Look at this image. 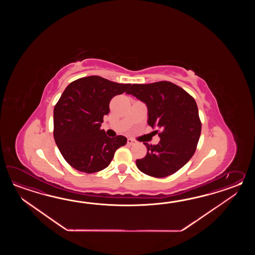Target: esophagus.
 <instances>
[{
    "label": "esophagus",
    "mask_w": 255,
    "mask_h": 255,
    "mask_svg": "<svg viewBox=\"0 0 255 255\" xmlns=\"http://www.w3.org/2000/svg\"><path fill=\"white\" fill-rule=\"evenodd\" d=\"M134 144H135V141L133 140V139H131V138L128 139V145L132 146V145H134Z\"/></svg>",
    "instance_id": "obj_1"
}]
</instances>
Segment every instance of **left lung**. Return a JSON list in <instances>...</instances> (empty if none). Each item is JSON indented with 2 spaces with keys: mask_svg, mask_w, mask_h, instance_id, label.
<instances>
[{
  "mask_svg": "<svg viewBox=\"0 0 255 255\" xmlns=\"http://www.w3.org/2000/svg\"><path fill=\"white\" fill-rule=\"evenodd\" d=\"M126 93L146 104L147 124L160 130L158 144L144 143L147 152L143 158L136 159V167L155 178L177 172L193 156L201 135V120L194 98L167 81L130 85Z\"/></svg>",
  "mask_w": 255,
  "mask_h": 255,
  "instance_id": "obj_1",
  "label": "left lung"
}]
</instances>
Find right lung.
<instances>
[{
	"label": "right lung",
	"instance_id": "add662e5",
	"mask_svg": "<svg viewBox=\"0 0 255 255\" xmlns=\"http://www.w3.org/2000/svg\"><path fill=\"white\" fill-rule=\"evenodd\" d=\"M119 84L98 76L72 82L54 109V137L62 156L73 168L94 173L107 168L127 137H110L100 127L109 113V102L127 91Z\"/></svg>",
	"mask_w": 255,
	"mask_h": 255
}]
</instances>
